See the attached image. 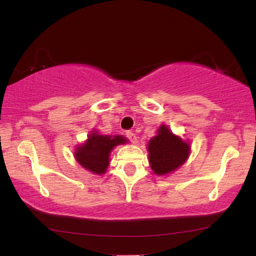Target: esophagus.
I'll list each match as a JSON object with an SVG mask.
<instances>
[{"instance_id":"esophagus-1","label":"esophagus","mask_w":256,"mask_h":256,"mask_svg":"<svg viewBox=\"0 0 256 256\" xmlns=\"http://www.w3.org/2000/svg\"><path fill=\"white\" fill-rule=\"evenodd\" d=\"M126 136H127V138L130 140L132 144H136L137 143V137H136V135L132 132H126Z\"/></svg>"}]
</instances>
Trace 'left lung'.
I'll use <instances>...</instances> for the list:
<instances>
[{
	"mask_svg": "<svg viewBox=\"0 0 256 256\" xmlns=\"http://www.w3.org/2000/svg\"><path fill=\"white\" fill-rule=\"evenodd\" d=\"M148 162L156 175H167L186 162L190 154V145L161 124L158 135L148 144Z\"/></svg>",
	"mask_w": 256,
	"mask_h": 256,
	"instance_id": "left-lung-1",
	"label": "left lung"
}]
</instances>
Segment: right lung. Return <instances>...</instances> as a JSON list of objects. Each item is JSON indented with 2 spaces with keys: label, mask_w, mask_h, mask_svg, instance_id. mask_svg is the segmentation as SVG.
<instances>
[{
  "label": "right lung",
  "mask_w": 256,
  "mask_h": 256,
  "mask_svg": "<svg viewBox=\"0 0 256 256\" xmlns=\"http://www.w3.org/2000/svg\"><path fill=\"white\" fill-rule=\"evenodd\" d=\"M127 138L124 136L100 135L92 130L86 143L78 145L74 156L78 164L94 174H104L110 164V153L116 145L124 144Z\"/></svg>",
  "instance_id": "add662e5"
}]
</instances>
